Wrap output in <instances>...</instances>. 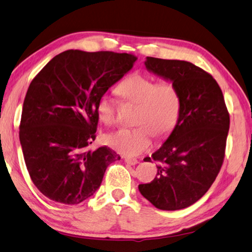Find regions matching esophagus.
Returning <instances> with one entry per match:
<instances>
[{
  "label": "esophagus",
  "mask_w": 252,
  "mask_h": 252,
  "mask_svg": "<svg viewBox=\"0 0 252 252\" xmlns=\"http://www.w3.org/2000/svg\"><path fill=\"white\" fill-rule=\"evenodd\" d=\"M125 162L126 164H128V165H131V166H135V165H137L138 164V159H136V158H130V157H125Z\"/></svg>",
  "instance_id": "obj_1"
}]
</instances>
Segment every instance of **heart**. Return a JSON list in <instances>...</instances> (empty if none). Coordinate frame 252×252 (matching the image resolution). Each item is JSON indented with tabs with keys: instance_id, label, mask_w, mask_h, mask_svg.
<instances>
[{
	"instance_id": "heart-1",
	"label": "heart",
	"mask_w": 252,
	"mask_h": 252,
	"mask_svg": "<svg viewBox=\"0 0 252 252\" xmlns=\"http://www.w3.org/2000/svg\"><path fill=\"white\" fill-rule=\"evenodd\" d=\"M124 99L138 105L134 128H117L105 135V143L118 153L136 156L152 147L154 133L158 137L169 135L176 127L182 109V99L171 82L156 83L142 74H133L117 87ZM97 114L101 122L110 124L115 119V103L104 94L97 103Z\"/></svg>"
}]
</instances>
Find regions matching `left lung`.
<instances>
[{
    "mask_svg": "<svg viewBox=\"0 0 252 252\" xmlns=\"http://www.w3.org/2000/svg\"><path fill=\"white\" fill-rule=\"evenodd\" d=\"M145 66L174 84L182 109L169 137L152 155L159 161L155 179L138 189L158 209H184L208 191L221 168L229 113L218 83L190 62L146 57Z\"/></svg>",
    "mask_w": 252,
    "mask_h": 252,
    "instance_id": "obj_1",
    "label": "left lung"
}]
</instances>
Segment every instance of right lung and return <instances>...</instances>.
<instances>
[{
	"label": "right lung",
	"instance_id": "add662e5",
	"mask_svg": "<svg viewBox=\"0 0 252 252\" xmlns=\"http://www.w3.org/2000/svg\"><path fill=\"white\" fill-rule=\"evenodd\" d=\"M137 57L127 53L68 50L48 62L26 93L20 142L26 168L44 196L77 205L95 193L105 170L121 159L95 140L97 103Z\"/></svg>",
	"mask_w": 252,
	"mask_h": 252
}]
</instances>
